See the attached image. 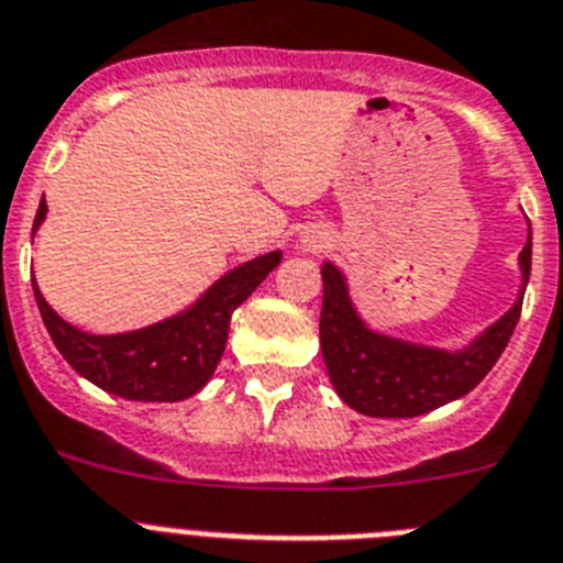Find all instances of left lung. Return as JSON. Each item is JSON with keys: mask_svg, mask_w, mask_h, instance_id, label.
<instances>
[{"mask_svg": "<svg viewBox=\"0 0 563 563\" xmlns=\"http://www.w3.org/2000/svg\"><path fill=\"white\" fill-rule=\"evenodd\" d=\"M518 263L521 291L512 309L457 352L420 346L369 329L354 309L343 272L323 263L320 352L340 400L369 418H418L464 398L498 363L521 318L532 266V234L518 254Z\"/></svg>", "mask_w": 563, "mask_h": 563, "instance_id": "8db88e82", "label": "left lung"}]
</instances>
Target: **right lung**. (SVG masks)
I'll return each instance as SVG.
<instances>
[{"label": "right lung", "mask_w": 563, "mask_h": 563, "mask_svg": "<svg viewBox=\"0 0 563 563\" xmlns=\"http://www.w3.org/2000/svg\"><path fill=\"white\" fill-rule=\"evenodd\" d=\"M45 200L40 202L33 231L45 220ZM280 252L260 254L243 266L225 272L197 303L174 318L122 334L79 332L48 306L33 283L36 306L54 346L65 361L99 389L125 400L174 404L186 400L209 384L225 352L231 314L245 297L266 280Z\"/></svg>", "instance_id": "1"}]
</instances>
